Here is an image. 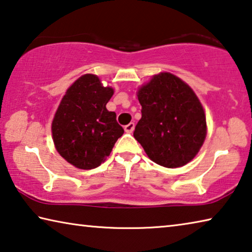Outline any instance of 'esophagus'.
I'll use <instances>...</instances> for the list:
<instances>
[{
    "instance_id": "esophagus-1",
    "label": "esophagus",
    "mask_w": 252,
    "mask_h": 252,
    "mask_svg": "<svg viewBox=\"0 0 252 252\" xmlns=\"http://www.w3.org/2000/svg\"><path fill=\"white\" fill-rule=\"evenodd\" d=\"M134 126H135V125L133 122H130L129 125H126L125 126V130H126V133H132V132H133V130H134Z\"/></svg>"
}]
</instances>
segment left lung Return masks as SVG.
<instances>
[{"mask_svg":"<svg viewBox=\"0 0 252 252\" xmlns=\"http://www.w3.org/2000/svg\"><path fill=\"white\" fill-rule=\"evenodd\" d=\"M142 117L133 135L150 159L179 168L195 157L207 135L206 114L192 89L162 72L138 91Z\"/></svg>","mask_w":252,"mask_h":252,"instance_id":"8db88e82","label":"left lung"}]
</instances>
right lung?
Instances as JSON below:
<instances>
[{
    "label": "right lung",
    "instance_id": "right-lung-1",
    "mask_svg": "<svg viewBox=\"0 0 252 252\" xmlns=\"http://www.w3.org/2000/svg\"><path fill=\"white\" fill-rule=\"evenodd\" d=\"M113 89L94 74H84L67 89L52 121L55 149L74 167L94 169L110 156L123 127L106 110Z\"/></svg>",
    "mask_w": 252,
    "mask_h": 252
}]
</instances>
